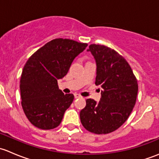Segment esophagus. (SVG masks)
<instances>
[{
	"instance_id": "esophagus-1",
	"label": "esophagus",
	"mask_w": 159,
	"mask_h": 159,
	"mask_svg": "<svg viewBox=\"0 0 159 159\" xmlns=\"http://www.w3.org/2000/svg\"><path fill=\"white\" fill-rule=\"evenodd\" d=\"M74 96H75V98H81V96L80 95V94H76V93H75V94H74Z\"/></svg>"
}]
</instances>
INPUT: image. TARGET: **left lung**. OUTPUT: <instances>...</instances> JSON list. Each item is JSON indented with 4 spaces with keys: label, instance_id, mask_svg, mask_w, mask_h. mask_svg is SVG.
Segmentation results:
<instances>
[{
    "label": "left lung",
    "instance_id": "8db88e82",
    "mask_svg": "<svg viewBox=\"0 0 159 159\" xmlns=\"http://www.w3.org/2000/svg\"><path fill=\"white\" fill-rule=\"evenodd\" d=\"M96 63L95 84L100 86L101 99L86 100L80 112L82 125L94 134H108L121 127L134 108L138 82L125 59L115 50L91 44L87 50Z\"/></svg>",
    "mask_w": 159,
    "mask_h": 159
}]
</instances>
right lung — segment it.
Segmentation results:
<instances>
[{"label":"right lung","mask_w":159,"mask_h":159,"mask_svg":"<svg viewBox=\"0 0 159 159\" xmlns=\"http://www.w3.org/2000/svg\"><path fill=\"white\" fill-rule=\"evenodd\" d=\"M87 46L85 43L57 38L38 49L26 62L20 81L21 105L35 127L53 129L61 122L74 95L64 94L57 81L67 75L74 59Z\"/></svg>","instance_id":"obj_1"}]
</instances>
